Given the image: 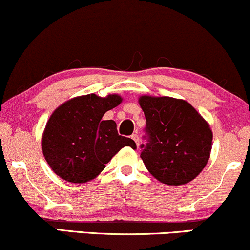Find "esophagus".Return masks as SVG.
Returning a JSON list of instances; mask_svg holds the SVG:
<instances>
[{
  "label": "esophagus",
  "mask_w": 250,
  "mask_h": 250,
  "mask_svg": "<svg viewBox=\"0 0 250 250\" xmlns=\"http://www.w3.org/2000/svg\"><path fill=\"white\" fill-rule=\"evenodd\" d=\"M131 138H132L134 142H136V144H137V147L139 146V137H138V134H132V136H131Z\"/></svg>",
  "instance_id": "esophagus-1"
}]
</instances>
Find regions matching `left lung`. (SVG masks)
I'll return each mask as SVG.
<instances>
[{
  "label": "left lung",
  "mask_w": 250,
  "mask_h": 250,
  "mask_svg": "<svg viewBox=\"0 0 250 250\" xmlns=\"http://www.w3.org/2000/svg\"><path fill=\"white\" fill-rule=\"evenodd\" d=\"M138 102L148 134L140 158L148 172L167 186L191 182L210 158L212 131L208 122L183 99L140 95Z\"/></svg>",
  "instance_id": "left-lung-1"
}]
</instances>
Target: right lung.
I'll use <instances>...</instances> for the list:
<instances>
[{
  "instance_id": "1",
  "label": "right lung",
  "mask_w": 250,
  "mask_h": 250,
  "mask_svg": "<svg viewBox=\"0 0 250 250\" xmlns=\"http://www.w3.org/2000/svg\"><path fill=\"white\" fill-rule=\"evenodd\" d=\"M122 102L118 94L103 98L92 93L72 98L53 112L41 146L55 175L71 183H86L123 147H137L132 139L118 134L114 120H103L106 112Z\"/></svg>"
}]
</instances>
